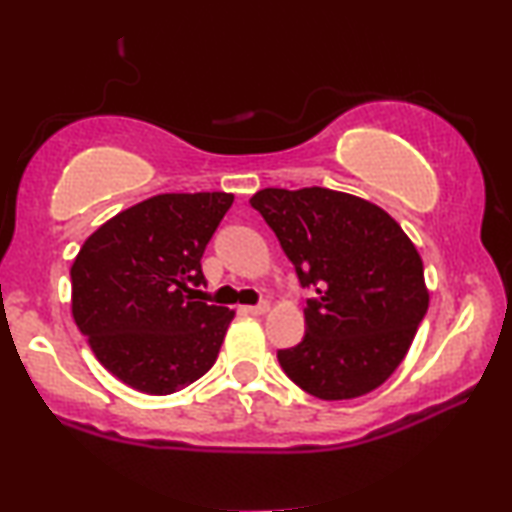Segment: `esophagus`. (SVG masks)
Instances as JSON below:
<instances>
[{
    "label": "esophagus",
    "instance_id": "esophagus-1",
    "mask_svg": "<svg viewBox=\"0 0 512 512\" xmlns=\"http://www.w3.org/2000/svg\"><path fill=\"white\" fill-rule=\"evenodd\" d=\"M270 310V303H258V305H249V307H244V312H249V314H265Z\"/></svg>",
    "mask_w": 512,
    "mask_h": 512
}]
</instances>
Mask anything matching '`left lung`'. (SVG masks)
Listing matches in <instances>:
<instances>
[{"instance_id": "obj_1", "label": "left lung", "mask_w": 512, "mask_h": 512, "mask_svg": "<svg viewBox=\"0 0 512 512\" xmlns=\"http://www.w3.org/2000/svg\"><path fill=\"white\" fill-rule=\"evenodd\" d=\"M261 212L307 298L305 338L279 349L289 380L321 401L380 387L429 310L424 265L403 228L373 202L331 188H263Z\"/></svg>"}]
</instances>
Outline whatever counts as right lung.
<instances>
[{
    "label": "right lung",
    "instance_id": "add662e5",
    "mask_svg": "<svg viewBox=\"0 0 512 512\" xmlns=\"http://www.w3.org/2000/svg\"><path fill=\"white\" fill-rule=\"evenodd\" d=\"M230 193H165L116 214L72 265V314L97 361L128 387L167 396L200 380L235 312L195 300Z\"/></svg>",
    "mask_w": 512,
    "mask_h": 512
}]
</instances>
